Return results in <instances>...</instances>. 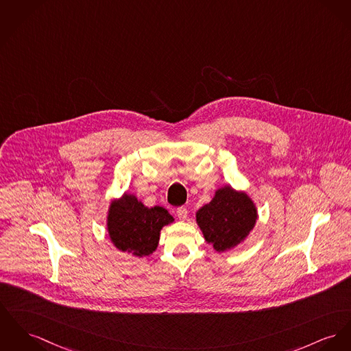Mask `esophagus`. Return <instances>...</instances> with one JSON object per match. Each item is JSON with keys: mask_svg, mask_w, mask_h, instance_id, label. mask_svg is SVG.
<instances>
[{"mask_svg": "<svg viewBox=\"0 0 351 351\" xmlns=\"http://www.w3.org/2000/svg\"><path fill=\"white\" fill-rule=\"evenodd\" d=\"M177 217L181 219V221H185L187 218V209L185 206H180V208H177Z\"/></svg>", "mask_w": 351, "mask_h": 351, "instance_id": "34e87169", "label": "esophagus"}]
</instances>
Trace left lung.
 Returning <instances> with one entry per match:
<instances>
[{
  "label": "left lung",
  "mask_w": 351,
  "mask_h": 351,
  "mask_svg": "<svg viewBox=\"0 0 351 351\" xmlns=\"http://www.w3.org/2000/svg\"><path fill=\"white\" fill-rule=\"evenodd\" d=\"M256 219L257 210L252 199L230 186L217 190L210 204L197 211V223L217 252H226L241 243L254 228Z\"/></svg>",
  "instance_id": "obj_1"
}]
</instances>
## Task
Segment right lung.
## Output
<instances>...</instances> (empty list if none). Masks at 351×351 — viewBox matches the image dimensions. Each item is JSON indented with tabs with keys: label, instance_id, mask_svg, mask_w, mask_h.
Wrapping results in <instances>:
<instances>
[{
	"label": "right lung",
	"instance_id": "add662e5",
	"mask_svg": "<svg viewBox=\"0 0 351 351\" xmlns=\"http://www.w3.org/2000/svg\"><path fill=\"white\" fill-rule=\"evenodd\" d=\"M174 218L161 208H146L134 195L125 194L112 204L108 217V230L114 246L137 257L152 254L160 239V232Z\"/></svg>",
	"mask_w": 351,
	"mask_h": 351
}]
</instances>
